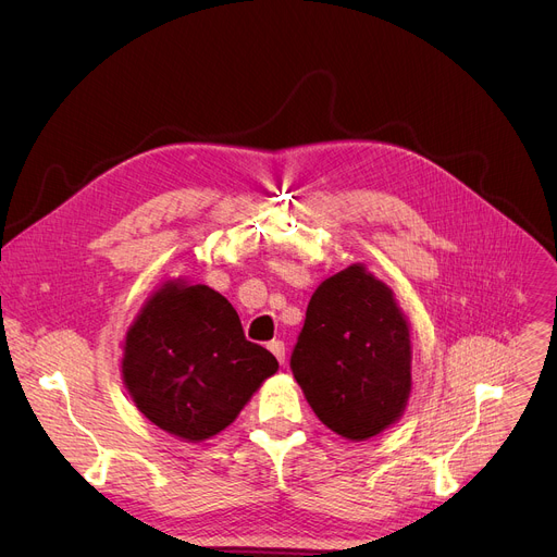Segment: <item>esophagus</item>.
<instances>
[{
  "label": "esophagus",
  "instance_id": "esophagus-1",
  "mask_svg": "<svg viewBox=\"0 0 557 557\" xmlns=\"http://www.w3.org/2000/svg\"><path fill=\"white\" fill-rule=\"evenodd\" d=\"M270 350L274 352V357L278 359L281 364H285V344H283L281 339H274V342H270Z\"/></svg>",
  "mask_w": 557,
  "mask_h": 557
}]
</instances>
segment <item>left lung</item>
<instances>
[{
	"mask_svg": "<svg viewBox=\"0 0 557 557\" xmlns=\"http://www.w3.org/2000/svg\"><path fill=\"white\" fill-rule=\"evenodd\" d=\"M317 418L348 441H367L405 411L411 342L394 292L362 265L325 278L312 294L289 357Z\"/></svg>",
	"mask_w": 557,
	"mask_h": 557,
	"instance_id": "1",
	"label": "left lung"
}]
</instances>
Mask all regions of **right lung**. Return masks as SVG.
<instances>
[{
    "label": "right lung",
    "mask_w": 557,
    "mask_h": 557,
    "mask_svg": "<svg viewBox=\"0 0 557 557\" xmlns=\"http://www.w3.org/2000/svg\"><path fill=\"white\" fill-rule=\"evenodd\" d=\"M123 382L159 430L188 443L232 424L276 357L247 342L234 306L207 285L169 281L157 289L123 346Z\"/></svg>",
    "instance_id": "1"
}]
</instances>
